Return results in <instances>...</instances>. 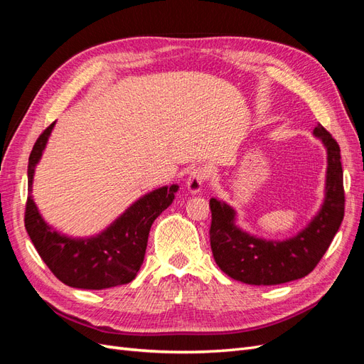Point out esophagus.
Listing matches in <instances>:
<instances>
[{
	"label": "esophagus",
	"instance_id": "obj_1",
	"mask_svg": "<svg viewBox=\"0 0 364 364\" xmlns=\"http://www.w3.org/2000/svg\"><path fill=\"white\" fill-rule=\"evenodd\" d=\"M208 179V173L203 167H196L190 171L188 179H186V188L191 193H199L202 190V186L205 185Z\"/></svg>",
	"mask_w": 364,
	"mask_h": 364
}]
</instances>
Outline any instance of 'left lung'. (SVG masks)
<instances>
[{
	"mask_svg": "<svg viewBox=\"0 0 364 364\" xmlns=\"http://www.w3.org/2000/svg\"><path fill=\"white\" fill-rule=\"evenodd\" d=\"M314 135L328 150L326 197L321 213L294 238L266 241L250 237L234 225L232 208L214 197L209 200V241L217 266L228 277L253 285L284 284L306 277L325 255L345 217L343 170L340 147L331 134L317 124Z\"/></svg>",
	"mask_w": 364,
	"mask_h": 364,
	"instance_id": "left-lung-1",
	"label": "left lung"
}]
</instances>
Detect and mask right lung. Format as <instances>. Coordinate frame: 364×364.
<instances>
[{
  "mask_svg": "<svg viewBox=\"0 0 364 364\" xmlns=\"http://www.w3.org/2000/svg\"><path fill=\"white\" fill-rule=\"evenodd\" d=\"M53 123L36 139L28 158V191L33 173L47 144ZM178 185L162 186L132 205L102 235L73 240L58 234L43 222L31 196H27L24 223L39 257L51 273L74 289L103 290L127 284L136 277L144 261L150 228L167 209L178 191Z\"/></svg>",
  "mask_w": 364,
  "mask_h": 364,
  "instance_id": "right-lung-1",
  "label": "right lung"
}]
</instances>
